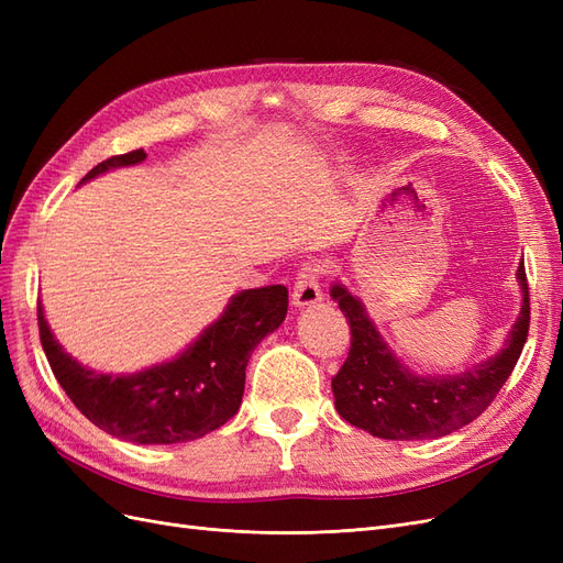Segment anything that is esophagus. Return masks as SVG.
Wrapping results in <instances>:
<instances>
[{"mask_svg":"<svg viewBox=\"0 0 563 563\" xmlns=\"http://www.w3.org/2000/svg\"><path fill=\"white\" fill-rule=\"evenodd\" d=\"M319 275H321V267L317 263H305L300 267L294 284V294H291V302L296 308H310V305H317L321 300Z\"/></svg>","mask_w":563,"mask_h":563,"instance_id":"esophagus-1","label":"esophagus"}]
</instances>
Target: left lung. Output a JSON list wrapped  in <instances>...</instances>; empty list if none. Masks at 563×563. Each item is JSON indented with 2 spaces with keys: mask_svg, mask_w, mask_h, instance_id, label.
Segmentation results:
<instances>
[{
  "mask_svg": "<svg viewBox=\"0 0 563 563\" xmlns=\"http://www.w3.org/2000/svg\"><path fill=\"white\" fill-rule=\"evenodd\" d=\"M523 294L521 312L505 347L457 376L422 378L408 371L373 327L364 305L345 286L333 284L331 298L350 323V352L331 380L335 408L350 424L380 439H437L479 418L515 371L531 321L523 258L517 269Z\"/></svg>",
  "mask_w": 563,
  "mask_h": 563,
  "instance_id": "left-lung-1",
  "label": "left lung"
}]
</instances>
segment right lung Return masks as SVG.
I'll return each mask as SVG.
<instances>
[{
	"instance_id": "right-lung-1",
	"label": "right lung",
	"mask_w": 563,
	"mask_h": 563,
	"mask_svg": "<svg viewBox=\"0 0 563 563\" xmlns=\"http://www.w3.org/2000/svg\"><path fill=\"white\" fill-rule=\"evenodd\" d=\"M145 157L143 150L110 157L81 183ZM286 310V286L246 288L232 296L220 319L176 360L129 376L98 373L75 362L51 333L42 302L37 321L51 371L96 428L133 444H183L218 430L240 411L249 356L267 333L279 329Z\"/></svg>"
}]
</instances>
